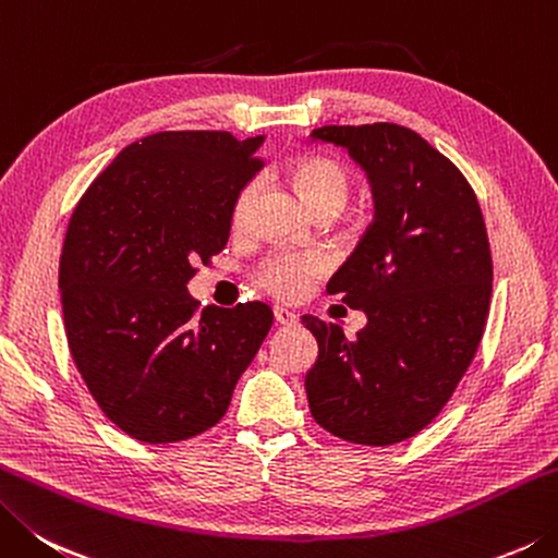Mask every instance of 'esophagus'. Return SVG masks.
Instances as JSON below:
<instances>
[{
	"label": "esophagus",
	"instance_id": "1",
	"mask_svg": "<svg viewBox=\"0 0 558 558\" xmlns=\"http://www.w3.org/2000/svg\"><path fill=\"white\" fill-rule=\"evenodd\" d=\"M275 320H277L279 325H293V323L299 320V315L293 313V311H289V308L277 306V308H275Z\"/></svg>",
	"mask_w": 558,
	"mask_h": 558
}]
</instances>
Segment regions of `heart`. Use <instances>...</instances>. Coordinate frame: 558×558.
Masks as SVG:
<instances>
[{
	"label": "heart",
	"instance_id": "obj_1",
	"mask_svg": "<svg viewBox=\"0 0 558 558\" xmlns=\"http://www.w3.org/2000/svg\"><path fill=\"white\" fill-rule=\"evenodd\" d=\"M293 182H296L299 194L311 208L325 204L342 206L350 194V174L342 165L325 160V157H311L301 160L293 170ZM252 196H255V184H245L240 189L233 206V220L243 223ZM325 269V257L318 252H277L262 267V283L279 299H301L306 296L313 287V279Z\"/></svg>",
	"mask_w": 558,
	"mask_h": 558
}]
</instances>
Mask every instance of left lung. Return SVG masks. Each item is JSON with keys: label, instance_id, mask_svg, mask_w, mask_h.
Listing matches in <instances>:
<instances>
[{"label": "left lung", "instance_id": "1", "mask_svg": "<svg viewBox=\"0 0 558 558\" xmlns=\"http://www.w3.org/2000/svg\"><path fill=\"white\" fill-rule=\"evenodd\" d=\"M313 143L350 153L374 194V223L328 281L366 313L356 338L303 315L318 340L306 374L315 423L354 445L403 442L454 393L486 328L490 245L474 189L415 131L323 125Z\"/></svg>", "mask_w": 558, "mask_h": 558}]
</instances>
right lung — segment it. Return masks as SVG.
I'll return each mask as SVG.
<instances>
[{"mask_svg":"<svg viewBox=\"0 0 558 558\" xmlns=\"http://www.w3.org/2000/svg\"><path fill=\"white\" fill-rule=\"evenodd\" d=\"M265 135L165 131L123 148L84 192L60 255L68 344L94 401L148 445L206 433L271 328L252 301L206 306L186 283L226 247Z\"/></svg>","mask_w":558,"mask_h":558,"instance_id":"add662e5","label":"right lung"}]
</instances>
